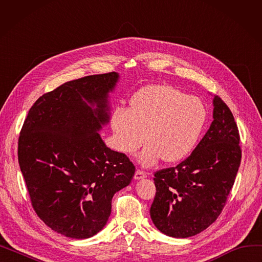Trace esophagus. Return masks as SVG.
Here are the masks:
<instances>
[{"mask_svg": "<svg viewBox=\"0 0 262 262\" xmlns=\"http://www.w3.org/2000/svg\"><path fill=\"white\" fill-rule=\"evenodd\" d=\"M134 177H135V180L139 181V180H142V178H145V177H146V173L143 172V171H140V170H137Z\"/></svg>", "mask_w": 262, "mask_h": 262, "instance_id": "34e87169", "label": "esophagus"}]
</instances>
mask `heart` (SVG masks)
<instances>
[{"mask_svg": "<svg viewBox=\"0 0 262 262\" xmlns=\"http://www.w3.org/2000/svg\"><path fill=\"white\" fill-rule=\"evenodd\" d=\"M206 120L207 109L196 96L171 85H152L134 94L129 109L116 108L110 125L122 153L133 154L148 140L138 161L149 167L161 157L170 163L186 158L198 144Z\"/></svg>", "mask_w": 262, "mask_h": 262, "instance_id": "1", "label": "heart"}]
</instances>
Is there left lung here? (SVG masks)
Returning <instances> with one entry per match:
<instances>
[{
    "label": "left lung",
    "mask_w": 262,
    "mask_h": 262,
    "mask_svg": "<svg viewBox=\"0 0 262 262\" xmlns=\"http://www.w3.org/2000/svg\"><path fill=\"white\" fill-rule=\"evenodd\" d=\"M213 121L190 156L155 173L150 217L174 238L195 236L221 213L241 162L240 136L228 106L213 96Z\"/></svg>",
    "instance_id": "left-lung-1"
}]
</instances>
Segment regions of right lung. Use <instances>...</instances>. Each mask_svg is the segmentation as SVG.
Returning <instances> with one entry per match:
<instances>
[{"mask_svg":"<svg viewBox=\"0 0 262 262\" xmlns=\"http://www.w3.org/2000/svg\"><path fill=\"white\" fill-rule=\"evenodd\" d=\"M119 78L112 72L64 82L35 102L20 133L18 159L33 207L69 238L102 230L113 196L135 174L127 156L110 149L100 135Z\"/></svg>","mask_w":262,"mask_h":262,"instance_id":"1","label":"right lung"}]
</instances>
